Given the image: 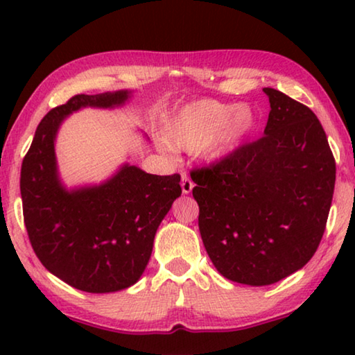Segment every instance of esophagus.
Masks as SVG:
<instances>
[{
	"label": "esophagus",
	"mask_w": 355,
	"mask_h": 355,
	"mask_svg": "<svg viewBox=\"0 0 355 355\" xmlns=\"http://www.w3.org/2000/svg\"><path fill=\"white\" fill-rule=\"evenodd\" d=\"M192 188H194V183H192V180L186 175V173H183L182 175V191L183 194H191Z\"/></svg>",
	"instance_id": "obj_1"
}]
</instances>
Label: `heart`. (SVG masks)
Returning a JSON list of instances; mask_svg holds the SVG:
<instances>
[{
	"label": "heart",
	"mask_w": 355,
	"mask_h": 355,
	"mask_svg": "<svg viewBox=\"0 0 355 355\" xmlns=\"http://www.w3.org/2000/svg\"><path fill=\"white\" fill-rule=\"evenodd\" d=\"M257 123L248 105L235 106L216 100H200L183 106L167 125L164 141L175 150L203 152L218 159L238 146Z\"/></svg>",
	"instance_id": "obj_1"
}]
</instances>
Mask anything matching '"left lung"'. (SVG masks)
<instances>
[{
	"mask_svg": "<svg viewBox=\"0 0 355 355\" xmlns=\"http://www.w3.org/2000/svg\"><path fill=\"white\" fill-rule=\"evenodd\" d=\"M264 136L191 172L199 230L214 268L250 286L271 285L315 255L335 188V159L315 112L264 87Z\"/></svg>",
	"mask_w": 355,
	"mask_h": 355,
	"instance_id": "obj_1",
	"label": "left lung"
}]
</instances>
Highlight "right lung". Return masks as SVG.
<instances>
[{
    "label": "right lung",
    "mask_w": 355,
    "mask_h": 355,
    "mask_svg": "<svg viewBox=\"0 0 355 355\" xmlns=\"http://www.w3.org/2000/svg\"><path fill=\"white\" fill-rule=\"evenodd\" d=\"M131 91L75 95L51 110L23 159V218L35 255L58 279L86 293L135 285L146 269L156 230L182 196L180 175H153L123 164L101 184L67 189L59 178L55 141L62 120L81 107H116Z\"/></svg>",
    "instance_id": "obj_1"
}]
</instances>
